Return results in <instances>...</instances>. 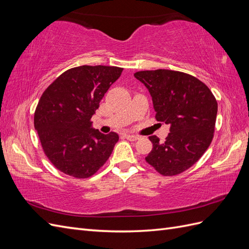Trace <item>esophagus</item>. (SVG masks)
Listing matches in <instances>:
<instances>
[{
	"mask_svg": "<svg viewBox=\"0 0 249 249\" xmlns=\"http://www.w3.org/2000/svg\"><path fill=\"white\" fill-rule=\"evenodd\" d=\"M124 136L127 140H130V141H136V140L139 139V136H136V135H127V134H125Z\"/></svg>",
	"mask_w": 249,
	"mask_h": 249,
	"instance_id": "obj_1",
	"label": "esophagus"
}]
</instances>
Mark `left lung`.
Masks as SVG:
<instances>
[{
	"label": "left lung",
	"mask_w": 249,
	"mask_h": 249,
	"mask_svg": "<svg viewBox=\"0 0 249 249\" xmlns=\"http://www.w3.org/2000/svg\"><path fill=\"white\" fill-rule=\"evenodd\" d=\"M134 76L152 95L156 119L170 126L164 142L148 137L153 149L145 161L162 176L179 175L196 163L212 142L215 96L205 83L182 71H142Z\"/></svg>",
	"instance_id": "8db88e82"
}]
</instances>
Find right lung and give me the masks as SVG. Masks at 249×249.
Segmentation results:
<instances>
[{
	"instance_id": "add662e5",
	"label": "right lung",
	"mask_w": 249,
	"mask_h": 249,
	"mask_svg": "<svg viewBox=\"0 0 249 249\" xmlns=\"http://www.w3.org/2000/svg\"><path fill=\"white\" fill-rule=\"evenodd\" d=\"M124 69L82 65L64 71L44 90L34 126L44 154L67 176L87 178L107 162L118 135L92 129L91 117Z\"/></svg>"
}]
</instances>
